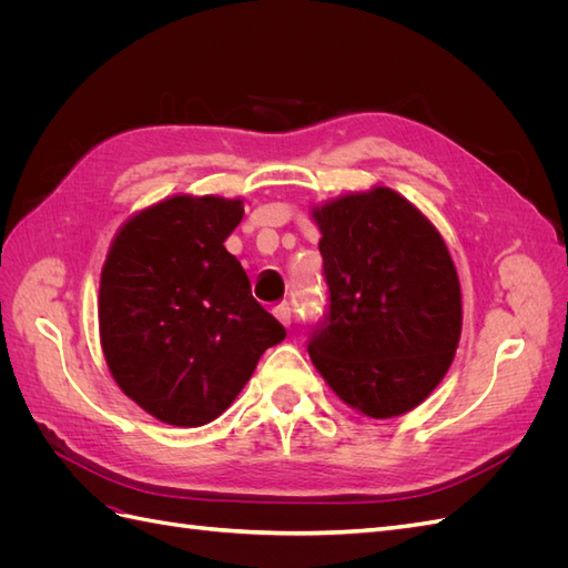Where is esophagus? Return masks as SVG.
<instances>
[{"instance_id":"1","label":"esophagus","mask_w":568,"mask_h":568,"mask_svg":"<svg viewBox=\"0 0 568 568\" xmlns=\"http://www.w3.org/2000/svg\"><path fill=\"white\" fill-rule=\"evenodd\" d=\"M274 317H277L284 326H288V324H291V305H288V303L274 305Z\"/></svg>"}]
</instances>
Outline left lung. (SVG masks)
Wrapping results in <instances>:
<instances>
[{"mask_svg":"<svg viewBox=\"0 0 568 568\" xmlns=\"http://www.w3.org/2000/svg\"><path fill=\"white\" fill-rule=\"evenodd\" d=\"M329 311L311 326L313 365L372 419L415 409L448 372L462 334L457 270L438 230L388 186L313 211Z\"/></svg>","mask_w":568,"mask_h":568,"instance_id":"8db88e82","label":"left lung"}]
</instances>
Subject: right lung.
<instances>
[{"instance_id":"add662e5","label":"right lung","mask_w":568,"mask_h":568,"mask_svg":"<svg viewBox=\"0 0 568 568\" xmlns=\"http://www.w3.org/2000/svg\"><path fill=\"white\" fill-rule=\"evenodd\" d=\"M242 217L239 199L182 194L132 215L109 248L101 348L120 390L165 424L220 417L286 336L225 248Z\"/></svg>"}]
</instances>
